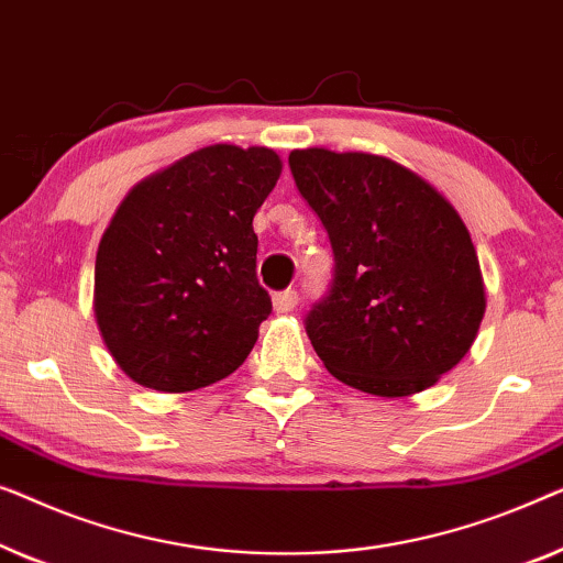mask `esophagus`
I'll use <instances>...</instances> for the list:
<instances>
[{
    "label": "esophagus",
    "mask_w": 563,
    "mask_h": 563,
    "mask_svg": "<svg viewBox=\"0 0 563 563\" xmlns=\"http://www.w3.org/2000/svg\"><path fill=\"white\" fill-rule=\"evenodd\" d=\"M296 306H298V292L296 290H283V292H278V296L273 298V308L278 313H288Z\"/></svg>",
    "instance_id": "obj_1"
}]
</instances>
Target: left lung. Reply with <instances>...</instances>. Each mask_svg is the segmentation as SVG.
I'll return each mask as SVG.
<instances>
[{
  "label": "left lung",
  "instance_id": "1",
  "mask_svg": "<svg viewBox=\"0 0 563 563\" xmlns=\"http://www.w3.org/2000/svg\"><path fill=\"white\" fill-rule=\"evenodd\" d=\"M288 163L334 250V283L306 319L323 367L379 398L437 385L470 352L487 306L459 211L385 155L306 147Z\"/></svg>",
  "mask_w": 563,
  "mask_h": 563
}]
</instances>
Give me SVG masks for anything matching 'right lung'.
Masks as SVG:
<instances>
[{
  "instance_id": "1",
  "label": "right lung",
  "mask_w": 563,
  "mask_h": 563,
  "mask_svg": "<svg viewBox=\"0 0 563 563\" xmlns=\"http://www.w3.org/2000/svg\"><path fill=\"white\" fill-rule=\"evenodd\" d=\"M271 147L209 145L140 180L101 234L93 319L132 383L188 393L232 375L273 311L252 219L278 184Z\"/></svg>"
}]
</instances>
